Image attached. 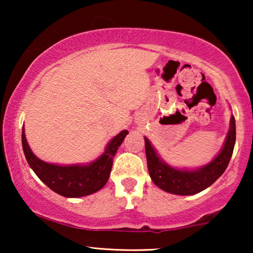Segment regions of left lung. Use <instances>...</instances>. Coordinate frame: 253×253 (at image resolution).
<instances>
[{
	"label": "left lung",
	"mask_w": 253,
	"mask_h": 253,
	"mask_svg": "<svg viewBox=\"0 0 253 253\" xmlns=\"http://www.w3.org/2000/svg\"><path fill=\"white\" fill-rule=\"evenodd\" d=\"M235 140H236V126L235 117L231 116L230 129L222 150L214 160L198 170H179L165 164L147 138H145L147 168L152 181L159 188L169 193L181 196L196 195L210 185H212L223 174L233 155Z\"/></svg>",
	"instance_id": "1"
}]
</instances>
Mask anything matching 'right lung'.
<instances>
[{"mask_svg":"<svg viewBox=\"0 0 253 253\" xmlns=\"http://www.w3.org/2000/svg\"><path fill=\"white\" fill-rule=\"evenodd\" d=\"M127 133L126 130H123L114 137L106 147L105 153L87 166H57L41 161L31 152L24 129L22 144L30 167L48 188L63 197L77 198L92 195L105 186L112 171L113 159Z\"/></svg>","mask_w":253,"mask_h":253,"instance_id":"right-lung-1","label":"right lung"}]
</instances>
